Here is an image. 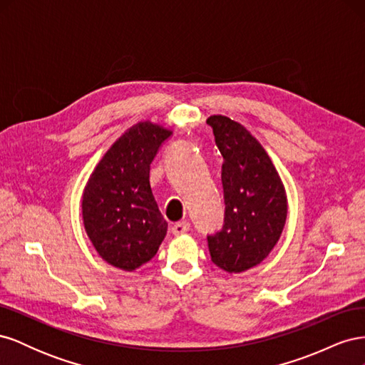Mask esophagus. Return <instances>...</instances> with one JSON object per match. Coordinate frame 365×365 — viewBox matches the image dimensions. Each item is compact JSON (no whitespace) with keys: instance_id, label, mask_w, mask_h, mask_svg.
<instances>
[{"instance_id":"34e87169","label":"esophagus","mask_w":365,"mask_h":365,"mask_svg":"<svg viewBox=\"0 0 365 365\" xmlns=\"http://www.w3.org/2000/svg\"><path fill=\"white\" fill-rule=\"evenodd\" d=\"M189 228H190V224L187 222V220H182V222H178V224H175L172 227V233L175 236H181V235L187 233V231H189Z\"/></svg>"}]
</instances>
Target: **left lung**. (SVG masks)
I'll return each mask as SVG.
<instances>
[{"label": "left lung", "instance_id": "obj_1", "mask_svg": "<svg viewBox=\"0 0 365 365\" xmlns=\"http://www.w3.org/2000/svg\"><path fill=\"white\" fill-rule=\"evenodd\" d=\"M222 153L225 222L208 236L212 262L230 274L257 267L277 245L288 219V196L268 152L251 132L227 115H210Z\"/></svg>", "mask_w": 365, "mask_h": 365}]
</instances>
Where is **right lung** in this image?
<instances>
[{"instance_id":"add662e5","label":"right lung","mask_w":365,"mask_h":365,"mask_svg":"<svg viewBox=\"0 0 365 365\" xmlns=\"http://www.w3.org/2000/svg\"><path fill=\"white\" fill-rule=\"evenodd\" d=\"M172 129L143 120L117 138L96 164L82 193L85 233L106 263L132 272L155 256L168 235L149 170Z\"/></svg>"}]
</instances>
